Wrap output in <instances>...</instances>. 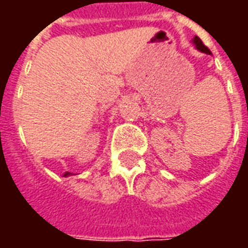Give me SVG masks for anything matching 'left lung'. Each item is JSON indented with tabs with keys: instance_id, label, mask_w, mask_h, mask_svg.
<instances>
[{
	"instance_id": "1",
	"label": "left lung",
	"mask_w": 248,
	"mask_h": 248,
	"mask_svg": "<svg viewBox=\"0 0 248 248\" xmlns=\"http://www.w3.org/2000/svg\"><path fill=\"white\" fill-rule=\"evenodd\" d=\"M192 44L195 45V47H197V50H199V51H201V53H204V54H211V51L208 50L207 47L203 45L202 41L199 40V37H197V35H195V37L192 38Z\"/></svg>"
}]
</instances>
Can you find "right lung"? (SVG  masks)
Returning a JSON list of instances; mask_svg holds the SVG:
<instances>
[{"mask_svg": "<svg viewBox=\"0 0 248 248\" xmlns=\"http://www.w3.org/2000/svg\"><path fill=\"white\" fill-rule=\"evenodd\" d=\"M70 175H73L71 172H65V174H63V177H70Z\"/></svg>", "mask_w": 248, "mask_h": 248, "instance_id": "1", "label": "right lung"}]
</instances>
